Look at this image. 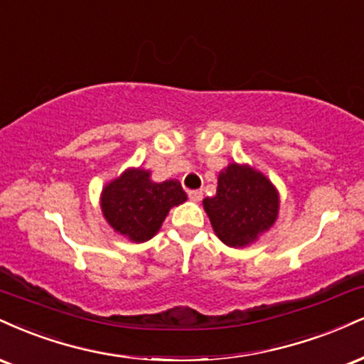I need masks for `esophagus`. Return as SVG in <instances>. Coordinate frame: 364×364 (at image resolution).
Segmentation results:
<instances>
[{"mask_svg":"<svg viewBox=\"0 0 364 364\" xmlns=\"http://www.w3.org/2000/svg\"><path fill=\"white\" fill-rule=\"evenodd\" d=\"M188 196H190L191 201H201V198H203V193H201L200 190H191V191H188Z\"/></svg>","mask_w":364,"mask_h":364,"instance_id":"obj_1","label":"esophagus"}]
</instances>
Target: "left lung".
I'll use <instances>...</instances> for the list:
<instances>
[{
    "label": "left lung",
    "mask_w": 364,
    "mask_h": 364,
    "mask_svg": "<svg viewBox=\"0 0 364 364\" xmlns=\"http://www.w3.org/2000/svg\"><path fill=\"white\" fill-rule=\"evenodd\" d=\"M217 237L229 247H246L278 218L277 188L259 171L232 163L218 174L217 195L203 200Z\"/></svg>",
    "instance_id": "1"
}]
</instances>
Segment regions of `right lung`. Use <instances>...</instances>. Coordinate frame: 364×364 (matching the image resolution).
<instances>
[{"mask_svg": "<svg viewBox=\"0 0 364 364\" xmlns=\"http://www.w3.org/2000/svg\"><path fill=\"white\" fill-rule=\"evenodd\" d=\"M186 201L181 183H154L144 169H127L102 191V212L118 234L134 242H146L157 234L173 207Z\"/></svg>", "mask_w": 364, "mask_h": 364, "instance_id": "right-lung-1", "label": "right lung"}]
</instances>
